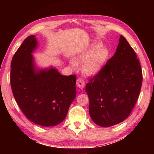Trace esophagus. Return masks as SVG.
I'll use <instances>...</instances> for the list:
<instances>
[{
  "label": "esophagus",
  "instance_id": "1",
  "mask_svg": "<svg viewBox=\"0 0 154 154\" xmlns=\"http://www.w3.org/2000/svg\"><path fill=\"white\" fill-rule=\"evenodd\" d=\"M76 84H77V85L81 89H83V88L85 87V81L82 79H81V78H78L77 80Z\"/></svg>",
  "mask_w": 154,
  "mask_h": 154
}]
</instances>
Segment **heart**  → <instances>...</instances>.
<instances>
[{
  "label": "heart",
  "instance_id": "1",
  "mask_svg": "<svg viewBox=\"0 0 154 154\" xmlns=\"http://www.w3.org/2000/svg\"><path fill=\"white\" fill-rule=\"evenodd\" d=\"M109 56L107 49L100 47L99 44H93L79 52L71 61L72 66L84 64V73L89 76H94L102 70Z\"/></svg>",
  "mask_w": 154,
  "mask_h": 154
}]
</instances>
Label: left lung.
Segmentation results:
<instances>
[{"instance_id":"obj_1","label":"left lung","mask_w":154,"mask_h":154,"mask_svg":"<svg viewBox=\"0 0 154 154\" xmlns=\"http://www.w3.org/2000/svg\"><path fill=\"white\" fill-rule=\"evenodd\" d=\"M142 83L140 61L121 35L115 54L86 85L91 119L102 127L123 122L135 106Z\"/></svg>"}]
</instances>
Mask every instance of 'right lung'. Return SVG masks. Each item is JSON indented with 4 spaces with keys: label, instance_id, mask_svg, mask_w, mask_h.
Here are the masks:
<instances>
[{
    "label": "right lung",
    "instance_id": "obj_1",
    "mask_svg": "<svg viewBox=\"0 0 154 154\" xmlns=\"http://www.w3.org/2000/svg\"><path fill=\"white\" fill-rule=\"evenodd\" d=\"M37 47L35 35H30L13 56L12 93L22 112L32 122L55 126L65 119L76 97V76L62 75L54 67L37 68L32 55Z\"/></svg>",
    "mask_w": 154,
    "mask_h": 154
}]
</instances>
